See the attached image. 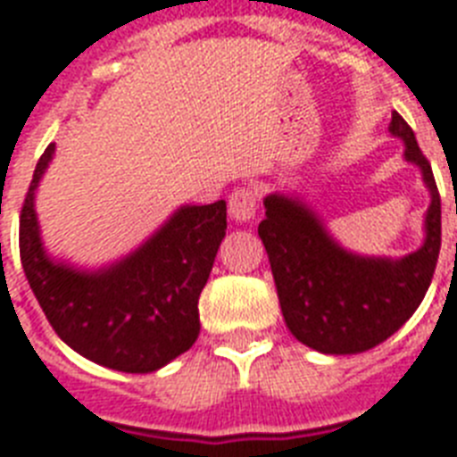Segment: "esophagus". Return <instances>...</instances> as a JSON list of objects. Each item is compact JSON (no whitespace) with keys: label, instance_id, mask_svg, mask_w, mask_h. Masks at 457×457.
Listing matches in <instances>:
<instances>
[{"label":"esophagus","instance_id":"34e87169","mask_svg":"<svg viewBox=\"0 0 457 457\" xmlns=\"http://www.w3.org/2000/svg\"><path fill=\"white\" fill-rule=\"evenodd\" d=\"M258 194L251 187H237L229 194V218L235 222H249L256 218Z\"/></svg>","mask_w":457,"mask_h":457}]
</instances>
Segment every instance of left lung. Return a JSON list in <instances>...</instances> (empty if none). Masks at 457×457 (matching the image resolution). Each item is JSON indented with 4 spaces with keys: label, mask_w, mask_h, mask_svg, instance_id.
<instances>
[{
    "label": "left lung",
    "mask_w": 457,
    "mask_h": 457,
    "mask_svg": "<svg viewBox=\"0 0 457 457\" xmlns=\"http://www.w3.org/2000/svg\"><path fill=\"white\" fill-rule=\"evenodd\" d=\"M389 132L405 145V161L422 170L432 204L425 244L403 258H365L341 249L299 196H265L258 237L270 258L289 332L320 353L348 355L375 348L405 325L432 285L441 251V196L415 132L396 111Z\"/></svg>",
    "instance_id": "8db88e82"
}]
</instances>
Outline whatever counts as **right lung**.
<instances>
[{"instance_id": "obj_1", "label": "right lung", "mask_w": 457, "mask_h": 457, "mask_svg": "<svg viewBox=\"0 0 457 457\" xmlns=\"http://www.w3.org/2000/svg\"><path fill=\"white\" fill-rule=\"evenodd\" d=\"M54 145L35 165L21 208V263L49 325L87 361L118 372H154L199 337V296L228 229V206H182L137 251L102 270L46 256L35 189Z\"/></svg>"}]
</instances>
